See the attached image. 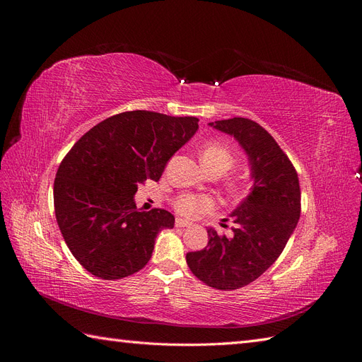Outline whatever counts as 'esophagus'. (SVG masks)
I'll return each instance as SVG.
<instances>
[{"mask_svg": "<svg viewBox=\"0 0 362 362\" xmlns=\"http://www.w3.org/2000/svg\"><path fill=\"white\" fill-rule=\"evenodd\" d=\"M190 225H192V222L185 221V218H181V217L175 218V226H177V228H185V226H190Z\"/></svg>", "mask_w": 362, "mask_h": 362, "instance_id": "esophagus-1", "label": "esophagus"}]
</instances>
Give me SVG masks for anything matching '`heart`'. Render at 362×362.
I'll return each mask as SVG.
<instances>
[{
  "label": "heart",
  "mask_w": 362,
  "mask_h": 362,
  "mask_svg": "<svg viewBox=\"0 0 362 362\" xmlns=\"http://www.w3.org/2000/svg\"><path fill=\"white\" fill-rule=\"evenodd\" d=\"M201 160L204 166L211 173L222 175L233 169L237 163V156L233 148L221 140H210L201 149ZM229 187L237 189L235 181L229 182ZM216 201L210 194L198 193H181L173 201V208L180 214L187 217H196L206 211L214 210Z\"/></svg>",
  "instance_id": "1"
}]
</instances>
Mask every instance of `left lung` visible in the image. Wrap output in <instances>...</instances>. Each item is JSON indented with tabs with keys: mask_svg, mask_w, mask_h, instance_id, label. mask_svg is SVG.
<instances>
[{
	"mask_svg": "<svg viewBox=\"0 0 362 362\" xmlns=\"http://www.w3.org/2000/svg\"><path fill=\"white\" fill-rule=\"evenodd\" d=\"M211 127L234 136L250 160L254 185L233 211V237L208 231V245L185 255L208 287L231 291L259 278L278 259L300 216L298 172L286 152L255 120L233 117Z\"/></svg>",
	"mask_w": 362,
	"mask_h": 362,
	"instance_id": "obj_1",
	"label": "left lung"
}]
</instances>
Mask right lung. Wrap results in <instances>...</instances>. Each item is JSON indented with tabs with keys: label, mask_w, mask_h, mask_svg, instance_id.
I'll use <instances>...</instances> for the list:
<instances>
[{
	"label": "right lung",
	"mask_w": 362,
	"mask_h": 362,
	"mask_svg": "<svg viewBox=\"0 0 362 362\" xmlns=\"http://www.w3.org/2000/svg\"><path fill=\"white\" fill-rule=\"evenodd\" d=\"M198 117L134 110L107 117L76 141L54 181V211L75 259L92 275L122 279L144 269L163 228V208L140 211L137 185L158 181L198 129Z\"/></svg>",
	"instance_id": "right-lung-1"
}]
</instances>
